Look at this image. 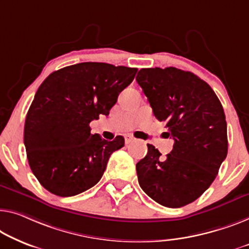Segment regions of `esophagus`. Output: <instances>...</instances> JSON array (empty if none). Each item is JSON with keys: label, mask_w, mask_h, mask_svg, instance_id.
I'll return each mask as SVG.
<instances>
[{"label": "esophagus", "mask_w": 249, "mask_h": 249, "mask_svg": "<svg viewBox=\"0 0 249 249\" xmlns=\"http://www.w3.org/2000/svg\"><path fill=\"white\" fill-rule=\"evenodd\" d=\"M134 141H135V139L132 135H126L125 136V144H129V143L134 142Z\"/></svg>", "instance_id": "1"}]
</instances>
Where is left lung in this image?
Instances as JSON below:
<instances>
[{
    "label": "left lung",
    "instance_id": "left-lung-1",
    "mask_svg": "<svg viewBox=\"0 0 249 249\" xmlns=\"http://www.w3.org/2000/svg\"><path fill=\"white\" fill-rule=\"evenodd\" d=\"M136 81L174 140L165 158L147 144L146 157L136 164L139 183L160 205L183 207L210 187L227 157L224 108L213 88L190 71L143 68Z\"/></svg>",
    "mask_w": 249,
    "mask_h": 249
}]
</instances>
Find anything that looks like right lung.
I'll use <instances>...</instances> for the list:
<instances>
[{
    "label": "right lung",
    "instance_id": "right-lung-1",
    "mask_svg": "<svg viewBox=\"0 0 249 249\" xmlns=\"http://www.w3.org/2000/svg\"><path fill=\"white\" fill-rule=\"evenodd\" d=\"M136 68L81 62L50 73L36 92L24 124L29 165L44 189L72 196L98 182L124 137L91 134L89 123L108 115Z\"/></svg>",
    "mask_w": 249,
    "mask_h": 249
}]
</instances>
